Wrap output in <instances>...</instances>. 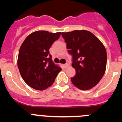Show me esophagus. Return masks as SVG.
I'll return each instance as SVG.
<instances>
[{
	"label": "esophagus",
	"instance_id": "obj_1",
	"mask_svg": "<svg viewBox=\"0 0 122 122\" xmlns=\"http://www.w3.org/2000/svg\"><path fill=\"white\" fill-rule=\"evenodd\" d=\"M63 66H64L65 68H68V66H69V64H68V63H66V64H64V65H63Z\"/></svg>",
	"mask_w": 122,
	"mask_h": 122
}]
</instances>
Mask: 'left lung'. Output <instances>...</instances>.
Masks as SVG:
<instances>
[{
    "label": "left lung",
    "mask_w": 122,
    "mask_h": 122,
    "mask_svg": "<svg viewBox=\"0 0 122 122\" xmlns=\"http://www.w3.org/2000/svg\"><path fill=\"white\" fill-rule=\"evenodd\" d=\"M62 35L76 71L71 78L72 83L81 90L93 88L105 73L107 54L104 45L93 33L84 30L62 32Z\"/></svg>",
    "instance_id": "1"
}]
</instances>
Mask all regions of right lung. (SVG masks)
<instances>
[{
	"instance_id": "right-lung-1",
	"label": "right lung",
	"mask_w": 122,
	"mask_h": 122,
	"mask_svg": "<svg viewBox=\"0 0 122 122\" xmlns=\"http://www.w3.org/2000/svg\"><path fill=\"white\" fill-rule=\"evenodd\" d=\"M61 32L45 30L34 32L29 35L19 49L18 66L22 79L36 90L47 89L54 83L62 70L52 60L49 48L59 38Z\"/></svg>"
}]
</instances>
